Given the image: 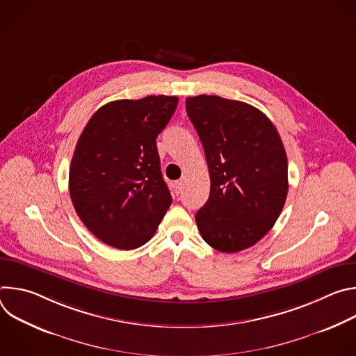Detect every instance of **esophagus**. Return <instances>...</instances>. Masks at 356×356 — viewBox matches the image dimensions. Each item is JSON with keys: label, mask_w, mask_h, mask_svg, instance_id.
<instances>
[{"label": "esophagus", "mask_w": 356, "mask_h": 356, "mask_svg": "<svg viewBox=\"0 0 356 356\" xmlns=\"http://www.w3.org/2000/svg\"><path fill=\"white\" fill-rule=\"evenodd\" d=\"M173 188H175V193L179 195L181 193V190H183V181H176L173 184Z\"/></svg>", "instance_id": "1"}]
</instances>
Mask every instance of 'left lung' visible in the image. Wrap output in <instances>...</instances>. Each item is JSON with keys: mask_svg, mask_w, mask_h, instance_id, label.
I'll use <instances>...</instances> for the list:
<instances>
[{"mask_svg": "<svg viewBox=\"0 0 356 356\" xmlns=\"http://www.w3.org/2000/svg\"><path fill=\"white\" fill-rule=\"evenodd\" d=\"M209 165L210 197L195 214L210 246L234 253L275 225L287 197V156L272 121L242 101L201 94L186 98Z\"/></svg>", "mask_w": 356, "mask_h": 356, "instance_id": "obj_1", "label": "left lung"}]
</instances>
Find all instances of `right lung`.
I'll return each mask as SVG.
<instances>
[{"label":"right lung","instance_id":"add662e5","mask_svg":"<svg viewBox=\"0 0 356 356\" xmlns=\"http://www.w3.org/2000/svg\"><path fill=\"white\" fill-rule=\"evenodd\" d=\"M175 95L117 99L83 129L69 172V191L83 224L99 241L129 250L156 232L172 204L156 138L176 111Z\"/></svg>","mask_w":356,"mask_h":356}]
</instances>
